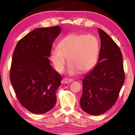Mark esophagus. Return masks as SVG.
Here are the masks:
<instances>
[{"instance_id": "obj_1", "label": "esophagus", "mask_w": 135, "mask_h": 135, "mask_svg": "<svg viewBox=\"0 0 135 135\" xmlns=\"http://www.w3.org/2000/svg\"><path fill=\"white\" fill-rule=\"evenodd\" d=\"M72 81H73V80L72 79H70V78H64L62 79V82H64V84H68V83H70Z\"/></svg>"}]
</instances>
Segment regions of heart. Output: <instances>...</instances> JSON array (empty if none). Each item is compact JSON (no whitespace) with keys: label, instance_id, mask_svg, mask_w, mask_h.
Segmentation results:
<instances>
[{"label":"heart","instance_id":"b5f03b06","mask_svg":"<svg viewBox=\"0 0 135 135\" xmlns=\"http://www.w3.org/2000/svg\"><path fill=\"white\" fill-rule=\"evenodd\" d=\"M100 53V42L93 35L73 33L63 38L58 49L51 50L50 59L55 70L62 73L67 62L71 63L68 73L75 75L86 73L96 67Z\"/></svg>","mask_w":135,"mask_h":135}]
</instances>
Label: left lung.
<instances>
[{
  "label": "left lung",
  "instance_id": "1",
  "mask_svg": "<svg viewBox=\"0 0 135 135\" xmlns=\"http://www.w3.org/2000/svg\"><path fill=\"white\" fill-rule=\"evenodd\" d=\"M101 48L96 67L82 79L80 105L86 113L100 115L115 104L125 81L122 54L118 46L99 28Z\"/></svg>",
  "mask_w": 135,
  "mask_h": 135
}]
</instances>
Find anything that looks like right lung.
Masks as SVG:
<instances>
[{
	"instance_id": "obj_1",
	"label": "right lung",
	"mask_w": 135,
	"mask_h": 135,
	"mask_svg": "<svg viewBox=\"0 0 135 135\" xmlns=\"http://www.w3.org/2000/svg\"><path fill=\"white\" fill-rule=\"evenodd\" d=\"M61 27L39 28L27 34L14 50L10 79L21 104L34 114L50 111L56 103L61 76L48 57Z\"/></svg>"
}]
</instances>
